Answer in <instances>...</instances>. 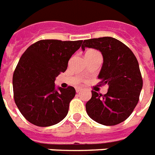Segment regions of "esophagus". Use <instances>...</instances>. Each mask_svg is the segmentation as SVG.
<instances>
[{"mask_svg":"<svg viewBox=\"0 0 155 155\" xmlns=\"http://www.w3.org/2000/svg\"><path fill=\"white\" fill-rule=\"evenodd\" d=\"M80 91H82V88H81V87H76V92H77V93H79Z\"/></svg>","mask_w":155,"mask_h":155,"instance_id":"34e87169","label":"esophagus"}]
</instances>
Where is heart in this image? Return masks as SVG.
Listing matches in <instances>:
<instances>
[{"label":"heart","mask_w":155,"mask_h":155,"mask_svg":"<svg viewBox=\"0 0 155 155\" xmlns=\"http://www.w3.org/2000/svg\"><path fill=\"white\" fill-rule=\"evenodd\" d=\"M87 55H91V54H99L97 51H94V50H90V51H87Z\"/></svg>","instance_id":"1"}]
</instances>
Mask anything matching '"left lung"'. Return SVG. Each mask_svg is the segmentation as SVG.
<instances>
[{
    "mask_svg": "<svg viewBox=\"0 0 155 155\" xmlns=\"http://www.w3.org/2000/svg\"><path fill=\"white\" fill-rule=\"evenodd\" d=\"M86 48L98 50L103 55L97 78L100 83L108 85L104 95L92 91V97L86 104L87 114L100 124H118L130 116L139 102L143 80L138 60L126 45L114 37L84 40L82 50Z\"/></svg>",
    "mask_w": 155,
    "mask_h": 155,
    "instance_id": "left-lung-1",
    "label": "left lung"
}]
</instances>
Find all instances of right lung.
Instances as JSON below:
<instances>
[{"mask_svg": "<svg viewBox=\"0 0 155 155\" xmlns=\"http://www.w3.org/2000/svg\"><path fill=\"white\" fill-rule=\"evenodd\" d=\"M82 42L41 40L21 57L13 74L14 99L21 114L32 124L48 127L67 116L75 88L57 87L54 82L67 70L69 59Z\"/></svg>", "mask_w": 155, "mask_h": 155, "instance_id": "right-lung-1", "label": "right lung"}]
</instances>
